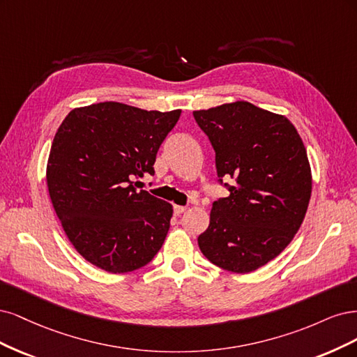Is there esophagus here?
<instances>
[{"label":"esophagus","mask_w":357,"mask_h":357,"mask_svg":"<svg viewBox=\"0 0 357 357\" xmlns=\"http://www.w3.org/2000/svg\"><path fill=\"white\" fill-rule=\"evenodd\" d=\"M187 211V208H185V206H174V213L176 215V216H179L181 213H183V212H185Z\"/></svg>","instance_id":"obj_1"}]
</instances>
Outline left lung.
<instances>
[{"label": "left lung", "instance_id": "left-lung-1", "mask_svg": "<svg viewBox=\"0 0 357 357\" xmlns=\"http://www.w3.org/2000/svg\"><path fill=\"white\" fill-rule=\"evenodd\" d=\"M192 116L213 146L218 182L229 192L213 202L209 227L197 238L200 250L224 270L255 271L278 257L303 224L312 195L305 146L286 117L249 102Z\"/></svg>", "mask_w": 357, "mask_h": 357}]
</instances>
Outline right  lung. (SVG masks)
Here are the masks:
<instances>
[{
    "label": "right lung",
    "mask_w": 357,
    "mask_h": 357,
    "mask_svg": "<svg viewBox=\"0 0 357 357\" xmlns=\"http://www.w3.org/2000/svg\"><path fill=\"white\" fill-rule=\"evenodd\" d=\"M181 109L145 111L120 102L73 109L52 144L49 194L77 252L108 273L151 261L167 236L172 204L135 179L154 175L155 155Z\"/></svg>",
    "instance_id": "1"
}]
</instances>
